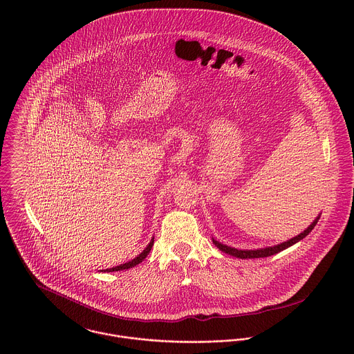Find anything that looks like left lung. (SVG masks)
Listing matches in <instances>:
<instances>
[{"label": "left lung", "instance_id": "left-lung-1", "mask_svg": "<svg viewBox=\"0 0 354 354\" xmlns=\"http://www.w3.org/2000/svg\"><path fill=\"white\" fill-rule=\"evenodd\" d=\"M320 216H317L309 226L306 230H304L303 233H300L299 236L290 239L289 241H285L279 245H275V247H270V248H263V250H253V251H241V250H236V248H232V247H227V245H223L215 240H212V243L222 251V252L229 253L232 256H236V257H240V259H256V257H267V256H271V254H275V253L281 252L289 247H292L293 244L299 243L300 240H303L304 237H306L312 229L316 226L317 221H319Z\"/></svg>", "mask_w": 354, "mask_h": 354}]
</instances>
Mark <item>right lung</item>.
Wrapping results in <instances>:
<instances>
[{"mask_svg": "<svg viewBox=\"0 0 354 354\" xmlns=\"http://www.w3.org/2000/svg\"><path fill=\"white\" fill-rule=\"evenodd\" d=\"M152 244H153V239H152L151 243L147 245V248H146L143 252L140 253L138 257H135L133 260H131V261H128V263H125V264H121V266L113 267V268H107V270H103V271H107V272H110V271H120V270H128V268H132V267L138 266L139 263H142V261H143V260L147 257V254H149L150 251H151Z\"/></svg>", "mask_w": 354, "mask_h": 354, "instance_id": "obj_1", "label": "right lung"}]
</instances>
